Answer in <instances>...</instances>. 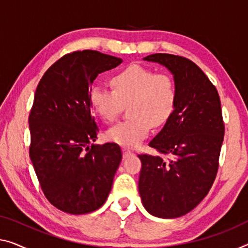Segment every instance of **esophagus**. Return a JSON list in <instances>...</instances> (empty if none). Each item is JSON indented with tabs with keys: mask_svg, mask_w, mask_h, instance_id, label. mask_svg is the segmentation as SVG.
<instances>
[{
	"mask_svg": "<svg viewBox=\"0 0 248 248\" xmlns=\"http://www.w3.org/2000/svg\"><path fill=\"white\" fill-rule=\"evenodd\" d=\"M123 154H124V158L130 157V156H132V155H134V153H132V151L129 150V149H124L123 150Z\"/></svg>",
	"mask_w": 248,
	"mask_h": 248,
	"instance_id": "1",
	"label": "esophagus"
}]
</instances>
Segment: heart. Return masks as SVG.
<instances>
[{
    "label": "heart",
    "instance_id": "b5f03b06",
    "mask_svg": "<svg viewBox=\"0 0 248 248\" xmlns=\"http://www.w3.org/2000/svg\"><path fill=\"white\" fill-rule=\"evenodd\" d=\"M112 89L91 88L90 105L106 123L117 120L124 107L129 105L128 120L107 132L110 141L125 147L139 145L153 127L165 124L177 105V86L168 73H156L141 65H130L110 79Z\"/></svg>",
    "mask_w": 248,
    "mask_h": 248
}]
</instances>
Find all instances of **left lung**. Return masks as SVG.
I'll return each instance as SVG.
<instances>
[{"label":"left lung","instance_id":"obj_1","mask_svg":"<svg viewBox=\"0 0 248 248\" xmlns=\"http://www.w3.org/2000/svg\"><path fill=\"white\" fill-rule=\"evenodd\" d=\"M143 60L170 70L178 97L172 116L149 142L158 155H139V194L151 215L176 218L194 209L216 178L225 132L220 99L189 59L155 53Z\"/></svg>","mask_w":248,"mask_h":248}]
</instances>
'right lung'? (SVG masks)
<instances>
[{
	"label": "right lung",
	"mask_w": 248,
	"mask_h": 248,
	"mask_svg": "<svg viewBox=\"0 0 248 248\" xmlns=\"http://www.w3.org/2000/svg\"><path fill=\"white\" fill-rule=\"evenodd\" d=\"M123 59L93 50L59 59L36 87L29 116V154L47 201L62 212L81 215L105 204L123 158L119 145H90L99 128L89 93L99 73Z\"/></svg>",
	"instance_id": "right-lung-1"
}]
</instances>
